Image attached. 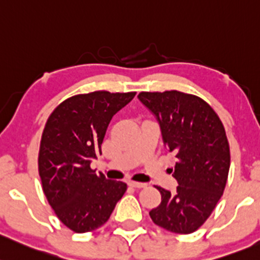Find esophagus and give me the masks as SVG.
<instances>
[{"mask_svg": "<svg viewBox=\"0 0 260 260\" xmlns=\"http://www.w3.org/2000/svg\"><path fill=\"white\" fill-rule=\"evenodd\" d=\"M129 185L135 188H144L147 187V183H142V182H135V180H129Z\"/></svg>", "mask_w": 260, "mask_h": 260, "instance_id": "34e87169", "label": "esophagus"}]
</instances>
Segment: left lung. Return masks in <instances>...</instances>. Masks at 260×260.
<instances>
[{
    "mask_svg": "<svg viewBox=\"0 0 260 260\" xmlns=\"http://www.w3.org/2000/svg\"><path fill=\"white\" fill-rule=\"evenodd\" d=\"M138 100L155 117L165 147L177 157L171 168L177 192L157 187L162 201L149 215L166 231L193 233L208 219L225 188L231 166L225 131L212 107L196 95L142 92Z\"/></svg>",
    "mask_w": 260,
    "mask_h": 260,
    "instance_id": "left-lung-1",
    "label": "left lung"
}]
</instances>
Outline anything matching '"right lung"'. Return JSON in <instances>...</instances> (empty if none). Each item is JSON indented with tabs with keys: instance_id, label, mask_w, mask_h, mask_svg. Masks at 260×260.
Instances as JSON below:
<instances>
[{
	"instance_id": "right-lung-1",
	"label": "right lung",
	"mask_w": 260,
	"mask_h": 260,
	"mask_svg": "<svg viewBox=\"0 0 260 260\" xmlns=\"http://www.w3.org/2000/svg\"><path fill=\"white\" fill-rule=\"evenodd\" d=\"M136 92L97 91L62 102L50 116L41 139L38 171L57 217L71 231L86 233L103 225L127 190V184L98 176L91 163L112 117Z\"/></svg>"
}]
</instances>
